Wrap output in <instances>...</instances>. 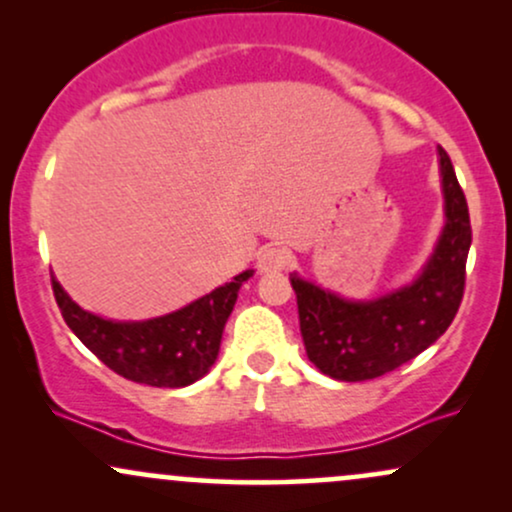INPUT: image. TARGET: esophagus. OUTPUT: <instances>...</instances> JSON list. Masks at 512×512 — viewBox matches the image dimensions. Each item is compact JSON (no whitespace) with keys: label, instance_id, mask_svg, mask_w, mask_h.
Instances as JSON below:
<instances>
[{"label":"esophagus","instance_id":"1","mask_svg":"<svg viewBox=\"0 0 512 512\" xmlns=\"http://www.w3.org/2000/svg\"><path fill=\"white\" fill-rule=\"evenodd\" d=\"M286 267H289V252L284 248H264L257 255V272L260 274H274Z\"/></svg>","mask_w":512,"mask_h":512}]
</instances>
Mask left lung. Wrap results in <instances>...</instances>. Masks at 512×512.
<instances>
[{
    "mask_svg": "<svg viewBox=\"0 0 512 512\" xmlns=\"http://www.w3.org/2000/svg\"><path fill=\"white\" fill-rule=\"evenodd\" d=\"M445 226L431 260L404 289L375 301H346L291 274L305 354L344 383L373 380L428 349L455 320L464 296L472 226L450 156L438 146Z\"/></svg>",
    "mask_w": 512,
    "mask_h": 512,
    "instance_id": "1",
    "label": "left lung"
}]
</instances>
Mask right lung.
<instances>
[{
    "instance_id": "right-lung-1",
    "label": "right lung",
    "mask_w": 512,
    "mask_h": 512,
    "mask_svg": "<svg viewBox=\"0 0 512 512\" xmlns=\"http://www.w3.org/2000/svg\"><path fill=\"white\" fill-rule=\"evenodd\" d=\"M250 276L252 269L175 313L144 322H113L88 313L67 296L55 276L52 291L69 330L110 370L132 383L185 387L214 366L223 327Z\"/></svg>"
}]
</instances>
